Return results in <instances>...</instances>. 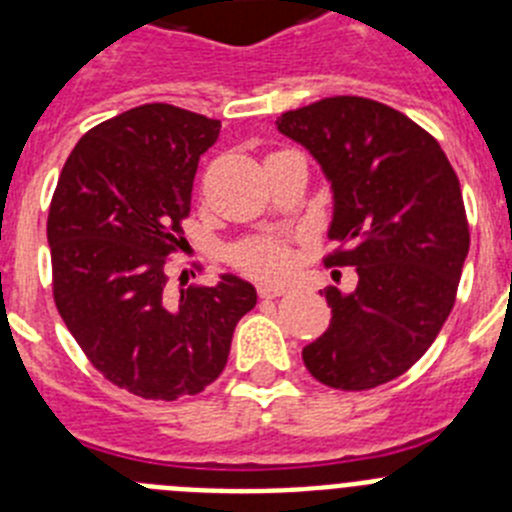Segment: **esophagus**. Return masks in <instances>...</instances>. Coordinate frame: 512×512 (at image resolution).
Segmentation results:
<instances>
[{"label": "esophagus", "instance_id": "34e87169", "mask_svg": "<svg viewBox=\"0 0 512 512\" xmlns=\"http://www.w3.org/2000/svg\"><path fill=\"white\" fill-rule=\"evenodd\" d=\"M287 289L282 284H259V297L261 300H274V297H282Z\"/></svg>", "mask_w": 512, "mask_h": 512}]
</instances>
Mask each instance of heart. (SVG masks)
Wrapping results in <instances>:
<instances>
[{"label":"heart","mask_w":512,"mask_h":512,"mask_svg":"<svg viewBox=\"0 0 512 512\" xmlns=\"http://www.w3.org/2000/svg\"><path fill=\"white\" fill-rule=\"evenodd\" d=\"M230 259L238 269L253 274V277L282 279L292 269L295 253H292V246L284 238L259 235V238H248V241L238 243L230 251Z\"/></svg>","instance_id":"b5f03b06"}]
</instances>
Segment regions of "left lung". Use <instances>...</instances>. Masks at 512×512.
Returning <instances> with one entry per match:
<instances>
[{
	"label": "left lung",
	"mask_w": 512,
	"mask_h": 512,
	"mask_svg": "<svg viewBox=\"0 0 512 512\" xmlns=\"http://www.w3.org/2000/svg\"><path fill=\"white\" fill-rule=\"evenodd\" d=\"M279 133L312 153L333 189L325 266H356L354 292L325 289L330 325L302 348L307 372L336 390L405 374L449 318L469 253L461 187L438 140L366 97L284 112Z\"/></svg>",
	"instance_id": "1"
}]
</instances>
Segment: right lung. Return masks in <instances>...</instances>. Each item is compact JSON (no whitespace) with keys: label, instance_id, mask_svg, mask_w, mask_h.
I'll return each instance as SVG.
<instances>
[{"label":"right lung","instance_id":"right-lung-1","mask_svg":"<svg viewBox=\"0 0 512 512\" xmlns=\"http://www.w3.org/2000/svg\"><path fill=\"white\" fill-rule=\"evenodd\" d=\"M220 120L140 104L76 143L48 212L53 300L104 379L146 400L197 395L220 377L253 284L169 295L166 264L184 246L200 156Z\"/></svg>","mask_w":512,"mask_h":512}]
</instances>
